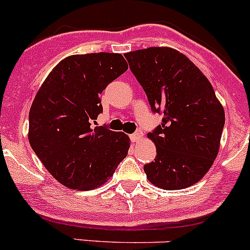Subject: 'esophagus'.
<instances>
[{"label":"esophagus","instance_id":"esophagus-1","mask_svg":"<svg viewBox=\"0 0 250 250\" xmlns=\"http://www.w3.org/2000/svg\"><path fill=\"white\" fill-rule=\"evenodd\" d=\"M142 137H143V133H142V131H137V132H135V133H132V135L130 136V138H131V142H138V141L140 140H142Z\"/></svg>","mask_w":250,"mask_h":250}]
</instances>
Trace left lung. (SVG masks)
I'll return each mask as SVG.
<instances>
[{
    "label": "left lung",
    "instance_id": "8db88e82",
    "mask_svg": "<svg viewBox=\"0 0 250 250\" xmlns=\"http://www.w3.org/2000/svg\"><path fill=\"white\" fill-rule=\"evenodd\" d=\"M125 58L151 110L164 114L161 125L148 133L156 158L144 165L146 178L165 190L191 187L214 163L225 124L212 84L176 49L151 47Z\"/></svg>",
    "mask_w": 250,
    "mask_h": 250
}]
</instances>
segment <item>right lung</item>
<instances>
[{
	"instance_id": "1",
	"label": "right lung",
	"mask_w": 250,
	"mask_h": 250,
	"mask_svg": "<svg viewBox=\"0 0 250 250\" xmlns=\"http://www.w3.org/2000/svg\"><path fill=\"white\" fill-rule=\"evenodd\" d=\"M127 69L122 54L71 55L58 63L36 94L29 142L49 173L69 189L104 184L127 155L130 138L106 126L100 95Z\"/></svg>"
}]
</instances>
